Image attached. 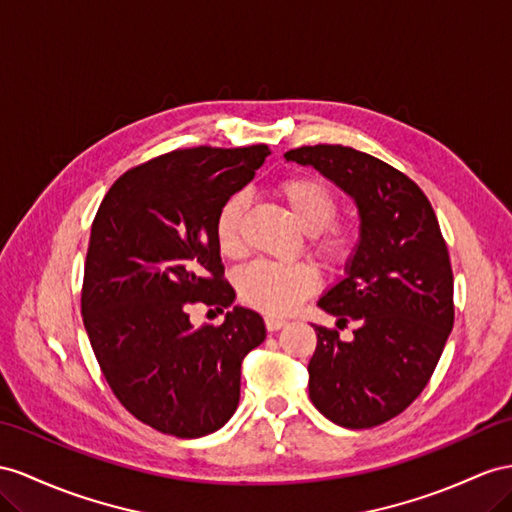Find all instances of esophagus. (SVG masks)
<instances>
[{"instance_id": "34e87169", "label": "esophagus", "mask_w": 512, "mask_h": 512, "mask_svg": "<svg viewBox=\"0 0 512 512\" xmlns=\"http://www.w3.org/2000/svg\"><path fill=\"white\" fill-rule=\"evenodd\" d=\"M285 326L283 318H274V316H266V329L268 331H279Z\"/></svg>"}]
</instances>
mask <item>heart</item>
<instances>
[{"label":"heart","mask_w":512,"mask_h":512,"mask_svg":"<svg viewBox=\"0 0 512 512\" xmlns=\"http://www.w3.org/2000/svg\"><path fill=\"white\" fill-rule=\"evenodd\" d=\"M281 199L290 207L298 227L311 233L309 248L326 266H342L355 253V231L337 222V196L318 177L296 175L279 186ZM246 194L235 192L220 205L214 231L220 251L238 255L242 251V218ZM246 305L270 316H285L316 292L318 272L309 264H274L255 261L238 279Z\"/></svg>","instance_id":"1"}]
</instances>
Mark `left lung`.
Masks as SVG:
<instances>
[{
	"instance_id": "1",
	"label": "left lung",
	"mask_w": 512,
	"mask_h": 512,
	"mask_svg": "<svg viewBox=\"0 0 512 512\" xmlns=\"http://www.w3.org/2000/svg\"><path fill=\"white\" fill-rule=\"evenodd\" d=\"M285 160L331 179L361 218L346 277L318 300L337 324L355 320L359 329L342 342L316 326L309 398L337 426L385 424L424 391L454 326V277L435 209L413 179L352 147H300Z\"/></svg>"
}]
</instances>
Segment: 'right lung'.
<instances>
[{
  "label": "right lung",
  "instance_id": "add662e5",
  "mask_svg": "<svg viewBox=\"0 0 512 512\" xmlns=\"http://www.w3.org/2000/svg\"><path fill=\"white\" fill-rule=\"evenodd\" d=\"M270 149H177L114 181L90 229L82 316L99 368L125 409L164 435L196 439L229 422L244 357L266 339L233 307L194 329L190 305L231 307L214 222Z\"/></svg>",
  "mask_w": 512,
  "mask_h": 512
}]
</instances>
